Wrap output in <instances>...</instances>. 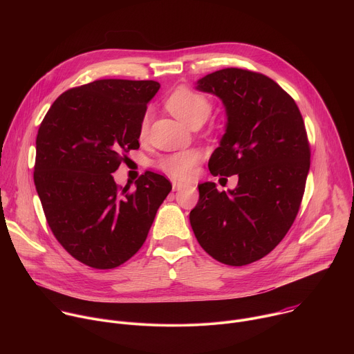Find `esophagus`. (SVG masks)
Listing matches in <instances>:
<instances>
[{"label": "esophagus", "mask_w": 354, "mask_h": 354, "mask_svg": "<svg viewBox=\"0 0 354 354\" xmlns=\"http://www.w3.org/2000/svg\"><path fill=\"white\" fill-rule=\"evenodd\" d=\"M172 187H174V190H182L183 187H186V185H185V183H182V182H176V180H174V182H172Z\"/></svg>", "instance_id": "esophagus-1"}]
</instances>
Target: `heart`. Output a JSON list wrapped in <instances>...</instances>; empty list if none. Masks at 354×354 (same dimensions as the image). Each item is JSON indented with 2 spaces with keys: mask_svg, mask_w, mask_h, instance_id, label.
<instances>
[{
  "mask_svg": "<svg viewBox=\"0 0 354 354\" xmlns=\"http://www.w3.org/2000/svg\"><path fill=\"white\" fill-rule=\"evenodd\" d=\"M165 105L175 118H178L189 126L197 122H205L212 112V102L209 97L185 85L178 86L171 92V95L167 97ZM148 123L149 118L148 115H145L140 123V137L145 136ZM197 162L198 154L196 151L186 149L161 157L157 165L161 171H164L172 178L187 179L193 174V169Z\"/></svg>",
  "mask_w": 354,
  "mask_h": 354,
  "instance_id": "obj_1",
  "label": "heart"
}]
</instances>
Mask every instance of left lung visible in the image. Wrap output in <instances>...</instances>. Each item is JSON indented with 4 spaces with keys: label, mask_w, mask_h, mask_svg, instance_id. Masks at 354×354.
<instances>
[{
    "label": "left lung",
    "mask_w": 354,
    "mask_h": 354,
    "mask_svg": "<svg viewBox=\"0 0 354 354\" xmlns=\"http://www.w3.org/2000/svg\"><path fill=\"white\" fill-rule=\"evenodd\" d=\"M218 96L225 133L209 161L212 175H238L234 190L198 185L192 230L210 257L230 266L257 262L292 225L310 171V142L294 99L272 78L224 68L197 81Z\"/></svg>",
    "instance_id": "obj_1"
}]
</instances>
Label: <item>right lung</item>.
Here are the masks:
<instances>
[{"instance_id":"add662e5","label":"right lung","mask_w":354,"mask_h":354,"mask_svg":"<svg viewBox=\"0 0 354 354\" xmlns=\"http://www.w3.org/2000/svg\"><path fill=\"white\" fill-rule=\"evenodd\" d=\"M157 81L97 80L63 92L40 123L33 180L47 224L68 254L113 269L142 246L171 182L147 171L118 186L113 172L140 147Z\"/></svg>"}]
</instances>
